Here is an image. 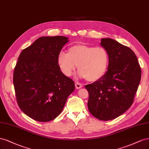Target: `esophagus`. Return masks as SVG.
Returning a JSON list of instances; mask_svg holds the SVG:
<instances>
[{
    "mask_svg": "<svg viewBox=\"0 0 149 149\" xmlns=\"http://www.w3.org/2000/svg\"><path fill=\"white\" fill-rule=\"evenodd\" d=\"M75 87L77 89H79V88H80L82 87V84L81 83H80L79 82H75Z\"/></svg>",
    "mask_w": 149,
    "mask_h": 149,
    "instance_id": "34e87169",
    "label": "esophagus"
}]
</instances>
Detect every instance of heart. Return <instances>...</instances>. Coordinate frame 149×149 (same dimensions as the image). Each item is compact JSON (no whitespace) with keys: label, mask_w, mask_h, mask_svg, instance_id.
<instances>
[{"label":"heart","mask_w":149,"mask_h":149,"mask_svg":"<svg viewBox=\"0 0 149 149\" xmlns=\"http://www.w3.org/2000/svg\"><path fill=\"white\" fill-rule=\"evenodd\" d=\"M57 63L66 76H70L77 65L80 76L86 77L88 81L94 82L107 72L109 54L104 47L75 45L68 49V53L59 52Z\"/></svg>","instance_id":"heart-1"}]
</instances>
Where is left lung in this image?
<instances>
[{
  "instance_id": "8db88e82",
  "label": "left lung",
  "mask_w": 149,
  "mask_h": 149,
  "mask_svg": "<svg viewBox=\"0 0 149 149\" xmlns=\"http://www.w3.org/2000/svg\"><path fill=\"white\" fill-rule=\"evenodd\" d=\"M100 45L109 54L108 70L102 77L86 85L89 112L101 120L121 116L134 102L141 79V69L132 50L112 39Z\"/></svg>"
}]
</instances>
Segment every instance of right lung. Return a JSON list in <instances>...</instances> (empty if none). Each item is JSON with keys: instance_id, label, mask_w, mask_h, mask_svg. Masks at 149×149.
Returning a JSON list of instances; mask_svg holds the SVG:
<instances>
[{"instance_id": "obj_1", "label": "right lung", "mask_w": 149, "mask_h": 149, "mask_svg": "<svg viewBox=\"0 0 149 149\" xmlns=\"http://www.w3.org/2000/svg\"><path fill=\"white\" fill-rule=\"evenodd\" d=\"M63 36L42 37L24 49L14 70L19 107L32 119L49 122L62 111L75 84L61 72L57 57L68 42Z\"/></svg>"}]
</instances>
